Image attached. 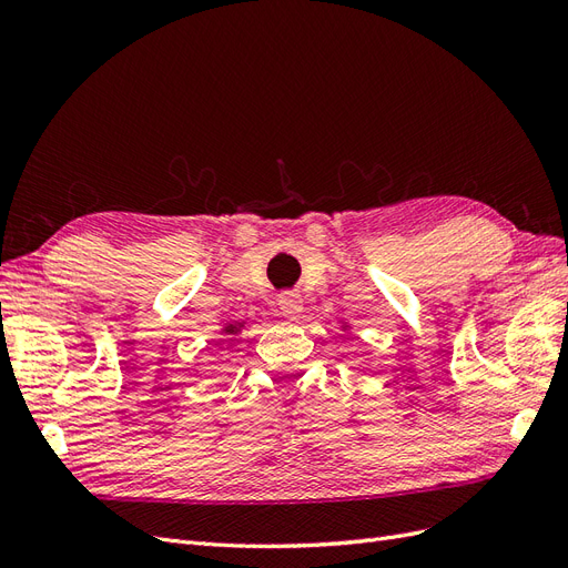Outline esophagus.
<instances>
[{
	"label": "esophagus",
	"mask_w": 568,
	"mask_h": 568,
	"mask_svg": "<svg viewBox=\"0 0 568 568\" xmlns=\"http://www.w3.org/2000/svg\"><path fill=\"white\" fill-rule=\"evenodd\" d=\"M277 303H280V311H282L284 317H288V320H298L301 317L303 301H301V296L296 294V291H284Z\"/></svg>",
	"instance_id": "obj_1"
}]
</instances>
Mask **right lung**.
<instances>
[{
    "label": "right lung",
    "instance_id": "right-lung-1",
    "mask_svg": "<svg viewBox=\"0 0 568 568\" xmlns=\"http://www.w3.org/2000/svg\"><path fill=\"white\" fill-rule=\"evenodd\" d=\"M227 334H232V332H236V326H227V329H225Z\"/></svg>",
    "mask_w": 568,
    "mask_h": 568
}]
</instances>
